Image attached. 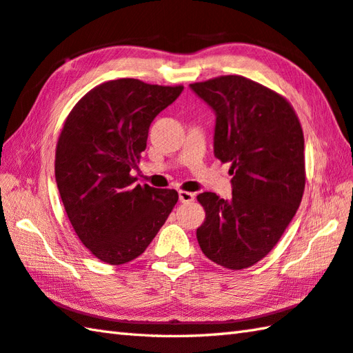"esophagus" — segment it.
Returning <instances> with one entry per match:
<instances>
[{"mask_svg": "<svg viewBox=\"0 0 353 353\" xmlns=\"http://www.w3.org/2000/svg\"><path fill=\"white\" fill-rule=\"evenodd\" d=\"M179 199H181L182 203H190L194 202V193H190V191H179Z\"/></svg>", "mask_w": 353, "mask_h": 353, "instance_id": "1", "label": "esophagus"}]
</instances>
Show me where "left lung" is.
<instances>
[{"instance_id":"left-lung-1","label":"left lung","mask_w":353,"mask_h":353,"mask_svg":"<svg viewBox=\"0 0 353 353\" xmlns=\"http://www.w3.org/2000/svg\"><path fill=\"white\" fill-rule=\"evenodd\" d=\"M190 88L216 112L214 156L230 162L233 197L201 193L203 254L242 270L272 252L299 208L305 187L304 134L287 99L242 75Z\"/></svg>"}]
</instances>
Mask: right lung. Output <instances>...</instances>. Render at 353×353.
Here are the masks:
<instances>
[{"label":"right lung","instance_id":"right-lung-1","mask_svg":"<svg viewBox=\"0 0 353 353\" xmlns=\"http://www.w3.org/2000/svg\"><path fill=\"white\" fill-rule=\"evenodd\" d=\"M183 86L111 80L79 100L55 150V181L66 214L95 258L111 265L142 254L179 201L176 190L136 185L151 121Z\"/></svg>","mask_w":353,"mask_h":353}]
</instances>
